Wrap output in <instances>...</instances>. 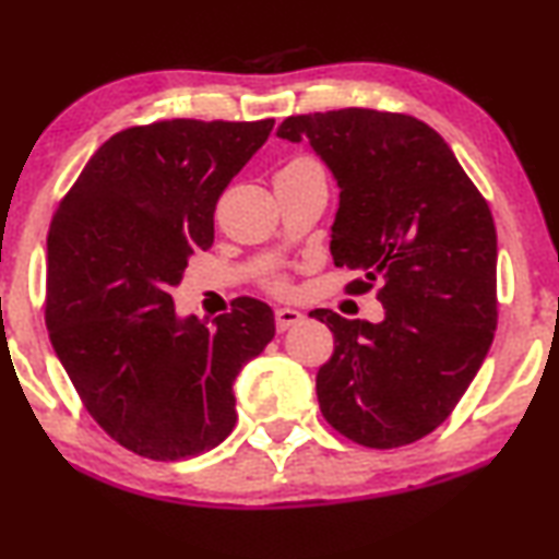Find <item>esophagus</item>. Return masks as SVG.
Wrapping results in <instances>:
<instances>
[{"mask_svg": "<svg viewBox=\"0 0 559 559\" xmlns=\"http://www.w3.org/2000/svg\"><path fill=\"white\" fill-rule=\"evenodd\" d=\"M304 321V313L296 311V309H278L276 311V329L278 332H286V329L301 324Z\"/></svg>", "mask_w": 559, "mask_h": 559, "instance_id": "esophagus-1", "label": "esophagus"}]
</instances>
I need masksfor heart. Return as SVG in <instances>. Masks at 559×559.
Segmentation results:
<instances>
[{
  "instance_id": "heart-1",
  "label": "heart",
  "mask_w": 559,
  "mask_h": 559,
  "mask_svg": "<svg viewBox=\"0 0 559 559\" xmlns=\"http://www.w3.org/2000/svg\"><path fill=\"white\" fill-rule=\"evenodd\" d=\"M265 288H269L271 294H276V296H286L288 290H290V283H288L286 276H281V273H276V276H271L269 281H265Z\"/></svg>"
}]
</instances>
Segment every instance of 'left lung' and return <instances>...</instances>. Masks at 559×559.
Instances as JSON below:
<instances>
[{
    "mask_svg": "<svg viewBox=\"0 0 559 559\" xmlns=\"http://www.w3.org/2000/svg\"><path fill=\"white\" fill-rule=\"evenodd\" d=\"M281 139L309 141L340 182L332 258L377 286L380 324L329 309L309 317L334 334L317 374L321 415L367 448L433 433L493 342L497 227L440 133L407 114L340 108L288 116Z\"/></svg>",
    "mask_w": 559,
    "mask_h": 559,
    "instance_id": "left-lung-1",
    "label": "left lung"
}]
</instances>
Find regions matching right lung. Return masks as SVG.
Wrapping results in <instances>:
<instances>
[{"label": "right lung", "instance_id": "right-lung-1", "mask_svg": "<svg viewBox=\"0 0 559 559\" xmlns=\"http://www.w3.org/2000/svg\"><path fill=\"white\" fill-rule=\"evenodd\" d=\"M273 119H169L114 133L50 219L45 324L85 411L152 461L200 455L235 428L233 382L276 334L240 296L215 326L177 319L171 288L215 238V207Z\"/></svg>", "mask_w": 559, "mask_h": 559}]
</instances>
